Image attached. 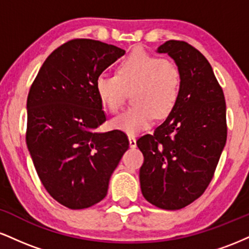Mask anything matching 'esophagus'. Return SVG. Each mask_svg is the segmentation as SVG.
Segmentation results:
<instances>
[{
	"label": "esophagus",
	"mask_w": 249,
	"mask_h": 249,
	"mask_svg": "<svg viewBox=\"0 0 249 249\" xmlns=\"http://www.w3.org/2000/svg\"><path fill=\"white\" fill-rule=\"evenodd\" d=\"M128 142H130V147H136L137 146V141H136V138H134V137H132V136H130L128 137Z\"/></svg>",
	"instance_id": "esophagus-1"
}]
</instances>
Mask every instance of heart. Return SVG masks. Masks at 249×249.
<instances>
[{
    "label": "heart",
    "mask_w": 249,
    "mask_h": 249,
    "mask_svg": "<svg viewBox=\"0 0 249 249\" xmlns=\"http://www.w3.org/2000/svg\"><path fill=\"white\" fill-rule=\"evenodd\" d=\"M182 72L176 62L133 50L117 67V75L102 73L96 79V91L102 104L117 113L126 93L133 90V107L111 121L116 130L134 136L152 125L154 118L164 119L172 113L180 98Z\"/></svg>",
    "instance_id": "obj_1"
}]
</instances>
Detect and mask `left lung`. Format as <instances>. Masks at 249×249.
Wrapping results in <instances>:
<instances>
[{
    "instance_id": "1",
    "label": "left lung",
    "mask_w": 249,
    "mask_h": 249,
    "mask_svg": "<svg viewBox=\"0 0 249 249\" xmlns=\"http://www.w3.org/2000/svg\"><path fill=\"white\" fill-rule=\"evenodd\" d=\"M182 72L176 107L152 134L137 141L144 156L139 180L144 198L154 206L184 208L206 191L227 139L224 91L206 57L184 41L165 42Z\"/></svg>"
}]
</instances>
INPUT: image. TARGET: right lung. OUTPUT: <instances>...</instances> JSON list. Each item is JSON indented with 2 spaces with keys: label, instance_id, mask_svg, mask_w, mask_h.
I'll return each mask as SVG.
<instances>
[{
  "label": "right lung",
  "instance_id": "right-lung-1",
  "mask_svg": "<svg viewBox=\"0 0 249 249\" xmlns=\"http://www.w3.org/2000/svg\"><path fill=\"white\" fill-rule=\"evenodd\" d=\"M124 53L95 39H71L50 53L30 88L28 150L48 193L71 210L105 198L128 148L123 131H96L107 121L96 79Z\"/></svg>",
  "mask_w": 249,
  "mask_h": 249
}]
</instances>
